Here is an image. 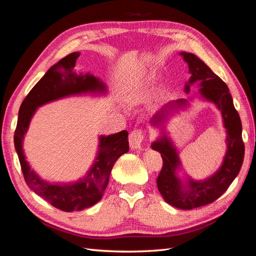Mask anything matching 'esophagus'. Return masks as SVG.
Masks as SVG:
<instances>
[{
	"mask_svg": "<svg viewBox=\"0 0 256 256\" xmlns=\"http://www.w3.org/2000/svg\"><path fill=\"white\" fill-rule=\"evenodd\" d=\"M144 140V134L143 131L140 129H136L131 131L129 134V144L131 150H141L142 148V143Z\"/></svg>",
	"mask_w": 256,
	"mask_h": 256,
	"instance_id": "34e87169",
	"label": "esophagus"
}]
</instances>
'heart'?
Here are the masks:
<instances>
[{"instance_id":"1","label":"heart","mask_w":256,"mask_h":256,"mask_svg":"<svg viewBox=\"0 0 256 256\" xmlns=\"http://www.w3.org/2000/svg\"><path fill=\"white\" fill-rule=\"evenodd\" d=\"M154 80V76H146V78H145L144 80H142L140 83H138V84L136 85V86H134L136 90H144V88H148L150 85L152 84ZM164 90L161 88V90H160V94L162 95V94H164Z\"/></svg>"}]
</instances>
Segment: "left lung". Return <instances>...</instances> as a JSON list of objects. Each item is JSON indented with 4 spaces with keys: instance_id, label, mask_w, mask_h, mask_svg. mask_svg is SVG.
Instances as JSON below:
<instances>
[{
    "instance_id": "left-lung-1",
    "label": "left lung",
    "mask_w": 256,
    "mask_h": 256,
    "mask_svg": "<svg viewBox=\"0 0 256 256\" xmlns=\"http://www.w3.org/2000/svg\"><path fill=\"white\" fill-rule=\"evenodd\" d=\"M188 64L190 78L186 82L184 92H190L193 84L198 83V90L194 96L171 100L156 111L150 124L159 129V136L150 147L161 154L164 166L157 178V187L170 205L180 209H193L212 203L228 190L242 168L244 144L242 126L236 111L228 85L209 68L202 60L188 52H180ZM194 96L212 102L222 112L224 126L227 132V152L220 168L210 176L196 181L186 174L182 178L178 172L182 168L178 150L166 130V124L174 114L186 110Z\"/></svg>"
}]
</instances>
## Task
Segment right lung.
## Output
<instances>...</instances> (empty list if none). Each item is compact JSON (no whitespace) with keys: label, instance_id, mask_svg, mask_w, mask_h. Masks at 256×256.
<instances>
[{"label":"right lung","instance_id":"obj_1","mask_svg":"<svg viewBox=\"0 0 256 256\" xmlns=\"http://www.w3.org/2000/svg\"><path fill=\"white\" fill-rule=\"evenodd\" d=\"M79 56L80 52H74L62 58L30 90L19 109L14 136V148L28 188L63 212L83 210L99 202L109 184L110 173L116 160L129 150L128 131L99 136L98 150L88 171L78 180L69 182H51L42 180L26 161L23 140L38 108L72 96H106V85L102 79L90 72L76 74L74 70Z\"/></svg>","mask_w":256,"mask_h":256}]
</instances>
